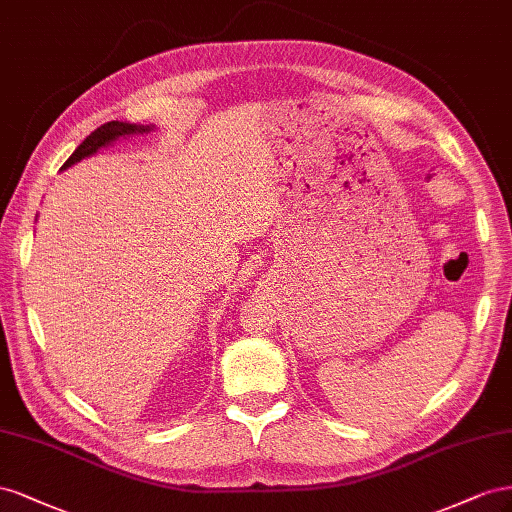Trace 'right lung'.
I'll return each mask as SVG.
<instances>
[{
	"label": "right lung",
	"instance_id": "add662e5",
	"mask_svg": "<svg viewBox=\"0 0 512 512\" xmlns=\"http://www.w3.org/2000/svg\"><path fill=\"white\" fill-rule=\"evenodd\" d=\"M152 126H139V124H126V122H107L102 124L100 128H96L92 135H87L85 141L79 145V148L72 152V156L66 160L62 165V169H68L70 165L79 163L85 156H92L96 154L100 148H105V145L118 141L122 137H130V135H143V133H150Z\"/></svg>",
	"mask_w": 512,
	"mask_h": 512
}]
</instances>
